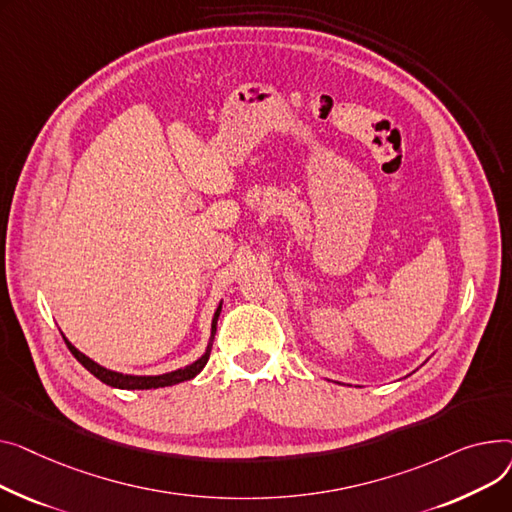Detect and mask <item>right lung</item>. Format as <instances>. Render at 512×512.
I'll return each mask as SVG.
<instances>
[{"label":"right lung","instance_id":"add662e5","mask_svg":"<svg viewBox=\"0 0 512 512\" xmlns=\"http://www.w3.org/2000/svg\"><path fill=\"white\" fill-rule=\"evenodd\" d=\"M221 308H223V302L219 304L217 312H215V318H213V326H210V343L206 347V351L202 353V357H198L194 364L186 366V368H179V370H173V372H167V374H159V376H132V374H122V372H113V370H107L103 366H99L97 362H93V359L86 357L82 351H78L64 335V341L68 345V349L72 351V355L78 359V362L93 374L97 376L101 382L113 386V388H124V390H146V388H161V386H171V384H179L184 380H192L194 376H198L202 372V368L206 366L208 357H210V347H213V339H215V333H217V320H219V314H221Z\"/></svg>","mask_w":512,"mask_h":512}]
</instances>
